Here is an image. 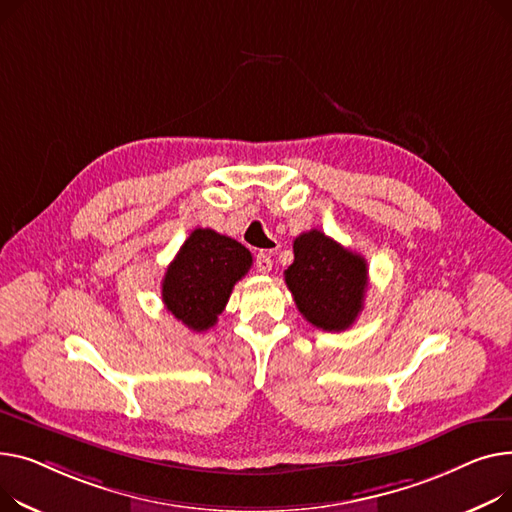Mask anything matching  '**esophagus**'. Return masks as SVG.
I'll return each mask as SVG.
<instances>
[{"label": "esophagus", "instance_id": "34e87169", "mask_svg": "<svg viewBox=\"0 0 512 512\" xmlns=\"http://www.w3.org/2000/svg\"><path fill=\"white\" fill-rule=\"evenodd\" d=\"M256 268H258V273H262V275H266V273H270V270H273V260H270L268 252H258L256 254Z\"/></svg>", "mask_w": 512, "mask_h": 512}]
</instances>
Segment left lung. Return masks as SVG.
Returning <instances> with one entry per match:
<instances>
[{
    "mask_svg": "<svg viewBox=\"0 0 512 512\" xmlns=\"http://www.w3.org/2000/svg\"><path fill=\"white\" fill-rule=\"evenodd\" d=\"M293 264L285 283L302 316L326 333L347 330L364 310L368 264L318 229L293 242Z\"/></svg>",
    "mask_w": 512,
    "mask_h": 512,
    "instance_id": "left-lung-1",
    "label": "left lung"
}]
</instances>
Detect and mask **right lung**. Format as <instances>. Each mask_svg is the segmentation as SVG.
<instances>
[{"label": "right lung", "mask_w": 512, "mask_h": 512, "mask_svg": "<svg viewBox=\"0 0 512 512\" xmlns=\"http://www.w3.org/2000/svg\"><path fill=\"white\" fill-rule=\"evenodd\" d=\"M252 266V254L235 239L213 229H194L167 266L165 308L190 330L202 333L217 324L233 285Z\"/></svg>", "instance_id": "1"}]
</instances>
